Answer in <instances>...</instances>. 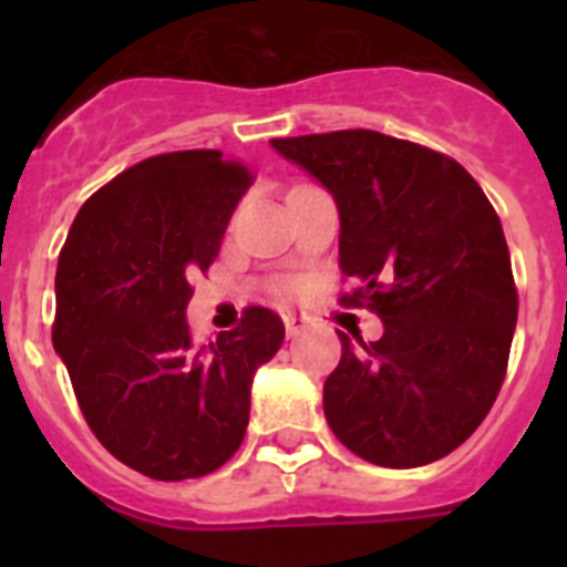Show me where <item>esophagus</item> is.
<instances>
[{
    "mask_svg": "<svg viewBox=\"0 0 567 567\" xmlns=\"http://www.w3.org/2000/svg\"><path fill=\"white\" fill-rule=\"evenodd\" d=\"M307 323H309V320L303 318V315L292 312V309H287V312H284V327H287L289 338H298V334L307 329Z\"/></svg>",
    "mask_w": 567,
    "mask_h": 567,
    "instance_id": "1",
    "label": "esophagus"
}]
</instances>
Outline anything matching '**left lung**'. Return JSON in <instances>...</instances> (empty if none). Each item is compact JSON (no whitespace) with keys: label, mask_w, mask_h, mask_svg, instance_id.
I'll return each instance as SVG.
<instances>
[{"label":"left lung","mask_w":567,"mask_h":567,"mask_svg":"<svg viewBox=\"0 0 567 567\" xmlns=\"http://www.w3.org/2000/svg\"><path fill=\"white\" fill-rule=\"evenodd\" d=\"M284 158L332 193L343 303L383 320V338L340 332L323 383L334 437L385 468L452 454L499 394L517 327V287L503 224L454 158L374 133L272 138Z\"/></svg>","instance_id":"1"}]
</instances>
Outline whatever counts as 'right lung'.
<instances>
[{
	"instance_id": "1",
	"label": "right lung",
	"mask_w": 567,
	"mask_h": 567,
	"mask_svg": "<svg viewBox=\"0 0 567 567\" xmlns=\"http://www.w3.org/2000/svg\"><path fill=\"white\" fill-rule=\"evenodd\" d=\"M249 184L218 150L153 155L90 195L59 252L53 346L99 443L144 477L221 468L247 434L255 372L284 343L264 307L207 346L184 315Z\"/></svg>"
}]
</instances>
